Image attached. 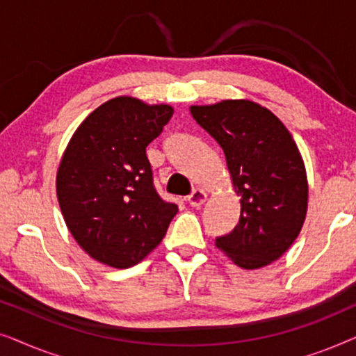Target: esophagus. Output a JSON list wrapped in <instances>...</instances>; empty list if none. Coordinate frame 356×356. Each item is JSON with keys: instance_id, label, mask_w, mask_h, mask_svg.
I'll return each instance as SVG.
<instances>
[{"instance_id": "1", "label": "esophagus", "mask_w": 356, "mask_h": 356, "mask_svg": "<svg viewBox=\"0 0 356 356\" xmlns=\"http://www.w3.org/2000/svg\"><path fill=\"white\" fill-rule=\"evenodd\" d=\"M206 199H207V194L202 191V189H193V193L189 194V196L186 197V201H188V204L191 207H199L201 206V204H204L206 202Z\"/></svg>"}]
</instances>
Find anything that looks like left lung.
<instances>
[{
	"label": "left lung",
	"instance_id": "8db88e82",
	"mask_svg": "<svg viewBox=\"0 0 356 356\" xmlns=\"http://www.w3.org/2000/svg\"><path fill=\"white\" fill-rule=\"evenodd\" d=\"M193 118L225 154L241 213L216 245L243 269L279 259L300 235L308 209L303 159L284 123L251 100L193 105Z\"/></svg>",
	"mask_w": 356,
	"mask_h": 356
}]
</instances>
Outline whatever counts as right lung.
Instances as JSON below:
<instances>
[{
	"mask_svg": "<svg viewBox=\"0 0 356 356\" xmlns=\"http://www.w3.org/2000/svg\"><path fill=\"white\" fill-rule=\"evenodd\" d=\"M173 115L133 97L105 102L63 154L56 194L71 235L95 261L128 269L163 240L178 206L154 186L145 147Z\"/></svg>",
	"mask_w": 356,
	"mask_h": 356,
	"instance_id": "obj_1",
	"label": "right lung"
}]
</instances>
